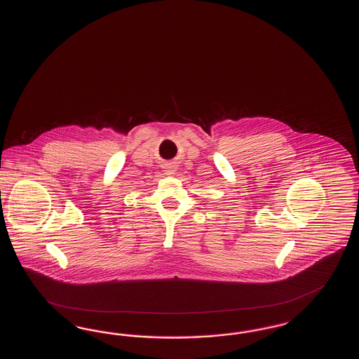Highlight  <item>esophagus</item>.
I'll use <instances>...</instances> for the list:
<instances>
[{"mask_svg":"<svg viewBox=\"0 0 359 359\" xmlns=\"http://www.w3.org/2000/svg\"><path fill=\"white\" fill-rule=\"evenodd\" d=\"M170 168H171V167H170ZM167 173H168V175H172V173H173V170H168V172H167Z\"/></svg>","mask_w":359,"mask_h":359,"instance_id":"obj_1","label":"esophagus"}]
</instances>
